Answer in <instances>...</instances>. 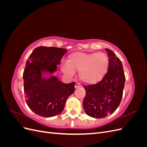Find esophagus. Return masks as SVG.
<instances>
[{
	"label": "esophagus",
	"mask_w": 147,
	"mask_h": 147,
	"mask_svg": "<svg viewBox=\"0 0 147 147\" xmlns=\"http://www.w3.org/2000/svg\"><path fill=\"white\" fill-rule=\"evenodd\" d=\"M82 86H81V84H80V83H76L75 84V89H77V88H79V87H81Z\"/></svg>",
	"instance_id": "1"
}]
</instances>
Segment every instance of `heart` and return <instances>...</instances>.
Here are the masks:
<instances>
[{"instance_id": "1", "label": "heart", "mask_w": 147, "mask_h": 147, "mask_svg": "<svg viewBox=\"0 0 147 147\" xmlns=\"http://www.w3.org/2000/svg\"><path fill=\"white\" fill-rule=\"evenodd\" d=\"M109 67V57L103 52H75L68 56L67 63L62 65V70L70 76L75 74V71H78L80 80L96 84L104 78Z\"/></svg>"}]
</instances>
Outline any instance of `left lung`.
Wrapping results in <instances>:
<instances>
[{"label": "left lung", "instance_id": "obj_1", "mask_svg": "<svg viewBox=\"0 0 147 147\" xmlns=\"http://www.w3.org/2000/svg\"><path fill=\"white\" fill-rule=\"evenodd\" d=\"M105 50L109 57L108 72L98 83L84 86L86 96L83 109L88 116L95 118H105L117 110L126 80L121 61L112 50Z\"/></svg>", "mask_w": 147, "mask_h": 147}]
</instances>
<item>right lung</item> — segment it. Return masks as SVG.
Returning <instances> with one entry per match:
<instances>
[{
    "instance_id": "right-lung-1",
    "label": "right lung",
    "mask_w": 147,
    "mask_h": 147,
    "mask_svg": "<svg viewBox=\"0 0 147 147\" xmlns=\"http://www.w3.org/2000/svg\"><path fill=\"white\" fill-rule=\"evenodd\" d=\"M66 52L64 48L39 47L26 61L23 76L26 101L39 116L52 117L61 113L75 91V82L65 84L53 75Z\"/></svg>"
}]
</instances>
